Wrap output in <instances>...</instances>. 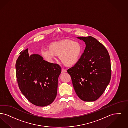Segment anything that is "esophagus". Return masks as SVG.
Wrapping results in <instances>:
<instances>
[{"mask_svg": "<svg viewBox=\"0 0 128 128\" xmlns=\"http://www.w3.org/2000/svg\"><path fill=\"white\" fill-rule=\"evenodd\" d=\"M67 71L65 69H62V74H64V73H65V72H66Z\"/></svg>", "mask_w": 128, "mask_h": 128, "instance_id": "1", "label": "esophagus"}]
</instances>
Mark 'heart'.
Here are the masks:
<instances>
[{"label":"heart","mask_w":128,"mask_h":128,"mask_svg":"<svg viewBox=\"0 0 128 128\" xmlns=\"http://www.w3.org/2000/svg\"><path fill=\"white\" fill-rule=\"evenodd\" d=\"M41 54L49 61L59 56L60 60L64 65L70 66L80 60L83 54V47L78 42L64 39L50 44L48 46V50H42Z\"/></svg>","instance_id":"1"}]
</instances>
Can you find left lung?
<instances>
[{
  "label": "left lung",
  "mask_w": 128,
  "mask_h": 128,
  "mask_svg": "<svg viewBox=\"0 0 128 128\" xmlns=\"http://www.w3.org/2000/svg\"><path fill=\"white\" fill-rule=\"evenodd\" d=\"M86 44L78 62L69 69L74 88L78 97L84 101L98 100L110 81V58L106 47L94 38L78 37Z\"/></svg>",
  "instance_id": "1"
}]
</instances>
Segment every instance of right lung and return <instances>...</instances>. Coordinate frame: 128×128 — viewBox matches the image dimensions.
Returning <instances> with one entry per match:
<instances>
[{"mask_svg":"<svg viewBox=\"0 0 128 128\" xmlns=\"http://www.w3.org/2000/svg\"><path fill=\"white\" fill-rule=\"evenodd\" d=\"M16 64L17 82L23 94L31 103L48 106L57 96L61 67L45 61L39 54L29 56L27 49L20 53Z\"/></svg>","mask_w":128,"mask_h":128,"instance_id":"add662e5","label":"right lung"}]
</instances>
